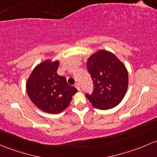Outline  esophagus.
Returning <instances> with one entry per match:
<instances>
[{
  "label": "esophagus",
  "instance_id": "obj_1",
  "mask_svg": "<svg viewBox=\"0 0 157 157\" xmlns=\"http://www.w3.org/2000/svg\"><path fill=\"white\" fill-rule=\"evenodd\" d=\"M75 87L77 88V90L80 91V84H79V83H76L75 84Z\"/></svg>",
  "mask_w": 157,
  "mask_h": 157
}]
</instances>
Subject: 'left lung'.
Wrapping results in <instances>:
<instances>
[{
  "label": "left lung",
  "mask_w": 157,
  "mask_h": 157,
  "mask_svg": "<svg viewBox=\"0 0 157 157\" xmlns=\"http://www.w3.org/2000/svg\"><path fill=\"white\" fill-rule=\"evenodd\" d=\"M94 82L93 94H86L94 107L110 109L121 102L128 88V71L116 56L106 50H98L86 62Z\"/></svg>",
  "instance_id": "8db88e82"
}]
</instances>
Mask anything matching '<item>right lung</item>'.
I'll return each instance as SVG.
<instances>
[{
	"label": "right lung",
	"mask_w": 157,
	"mask_h": 157,
	"mask_svg": "<svg viewBox=\"0 0 157 157\" xmlns=\"http://www.w3.org/2000/svg\"><path fill=\"white\" fill-rule=\"evenodd\" d=\"M59 60L46 59L39 63L29 76L26 90L33 103L39 109L51 114H59L69 106L77 92L68 86L66 78L57 75Z\"/></svg>",
	"instance_id": "add662e5"
}]
</instances>
